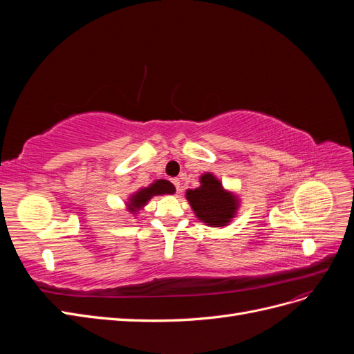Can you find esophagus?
<instances>
[{"label":"esophagus","instance_id":"obj_1","mask_svg":"<svg viewBox=\"0 0 354 354\" xmlns=\"http://www.w3.org/2000/svg\"><path fill=\"white\" fill-rule=\"evenodd\" d=\"M171 183L174 185V187H176V190H177V194H178V192H180V180H178V178H173V180H171Z\"/></svg>","mask_w":354,"mask_h":354}]
</instances>
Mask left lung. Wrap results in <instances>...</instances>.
<instances>
[{"label":"left lung","mask_w":354,"mask_h":354,"mask_svg":"<svg viewBox=\"0 0 354 354\" xmlns=\"http://www.w3.org/2000/svg\"><path fill=\"white\" fill-rule=\"evenodd\" d=\"M186 198L196 217L212 227L226 226L238 208L236 198L209 173L201 177V187L186 192Z\"/></svg>","instance_id":"obj_1"}]
</instances>
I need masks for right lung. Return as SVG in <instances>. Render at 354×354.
Instances as JSON below:
<instances>
[{
    "label": "right lung",
    "instance_id": "add662e5",
    "mask_svg": "<svg viewBox=\"0 0 354 354\" xmlns=\"http://www.w3.org/2000/svg\"><path fill=\"white\" fill-rule=\"evenodd\" d=\"M174 186L169 183L168 180H156L153 185H151L146 189L138 190L136 195L130 198V203H128V209L131 212H136L140 209L145 203L155 195H165V194H174Z\"/></svg>",
    "mask_w": 354,
    "mask_h": 354
}]
</instances>
